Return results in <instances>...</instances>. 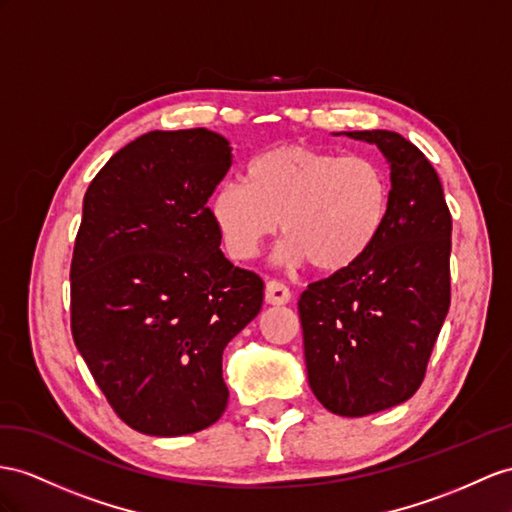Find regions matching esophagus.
<instances>
[{
  "mask_svg": "<svg viewBox=\"0 0 512 512\" xmlns=\"http://www.w3.org/2000/svg\"><path fill=\"white\" fill-rule=\"evenodd\" d=\"M292 298L290 287L281 281H268L266 285V303L268 305H287Z\"/></svg>",
  "mask_w": 512,
  "mask_h": 512,
  "instance_id": "esophagus-1",
  "label": "esophagus"
}]
</instances>
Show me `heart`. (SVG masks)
I'll return each mask as SVG.
<instances>
[{
	"instance_id": "heart-1",
	"label": "heart",
	"mask_w": 512,
	"mask_h": 512,
	"mask_svg": "<svg viewBox=\"0 0 512 512\" xmlns=\"http://www.w3.org/2000/svg\"><path fill=\"white\" fill-rule=\"evenodd\" d=\"M389 199V175L374 157L285 144L255 155L244 183H218L209 216L233 259H255L281 220V264L339 272L374 246Z\"/></svg>"
}]
</instances>
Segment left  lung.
<instances>
[{"label": "left lung", "mask_w": 512, "mask_h": 512, "mask_svg": "<svg viewBox=\"0 0 512 512\" xmlns=\"http://www.w3.org/2000/svg\"><path fill=\"white\" fill-rule=\"evenodd\" d=\"M391 168L387 222L357 264L300 294L309 387L324 409L363 417L409 400L450 309L452 216L437 170L396 131H346Z\"/></svg>", "instance_id": "8db88e82"}]
</instances>
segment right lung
<instances>
[{
    "label": "right lung",
    "instance_id": "obj_1",
    "mask_svg": "<svg viewBox=\"0 0 512 512\" xmlns=\"http://www.w3.org/2000/svg\"><path fill=\"white\" fill-rule=\"evenodd\" d=\"M231 166L205 127L149 131L84 196L71 261V331L114 413L144 435L199 432L225 413L222 350L264 303L233 266L207 201Z\"/></svg>",
    "mask_w": 512,
    "mask_h": 512
}]
</instances>
